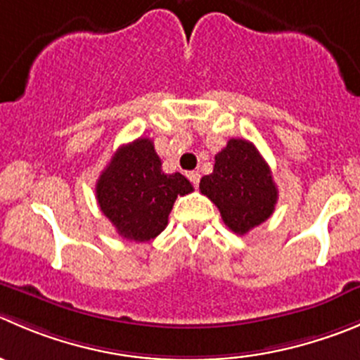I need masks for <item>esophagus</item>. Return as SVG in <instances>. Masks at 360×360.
I'll list each match as a JSON object with an SVG mask.
<instances>
[{
	"label": "esophagus",
	"instance_id": "esophagus-1",
	"mask_svg": "<svg viewBox=\"0 0 360 360\" xmlns=\"http://www.w3.org/2000/svg\"><path fill=\"white\" fill-rule=\"evenodd\" d=\"M200 171H189V173H187V178H189L191 184H193L194 187H198V184H200Z\"/></svg>",
	"mask_w": 360,
	"mask_h": 360
}]
</instances>
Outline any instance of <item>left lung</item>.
Returning a JSON list of instances; mask_svg holds the SVG:
<instances>
[{
  "label": "left lung",
  "mask_w": 360,
  "mask_h": 360,
  "mask_svg": "<svg viewBox=\"0 0 360 360\" xmlns=\"http://www.w3.org/2000/svg\"><path fill=\"white\" fill-rule=\"evenodd\" d=\"M200 191L237 235L265 222L277 203L272 171L256 146L245 139H229L215 155L214 171L201 178Z\"/></svg>",
  "instance_id": "8db88e82"
}]
</instances>
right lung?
<instances>
[{"label":"right lung","instance_id":"add662e5","mask_svg":"<svg viewBox=\"0 0 360 360\" xmlns=\"http://www.w3.org/2000/svg\"><path fill=\"white\" fill-rule=\"evenodd\" d=\"M98 207L127 240L148 242L167 226L178 196L193 193L184 174H166L152 139L139 138L116 150L97 180Z\"/></svg>","mask_w":360,"mask_h":360}]
</instances>
